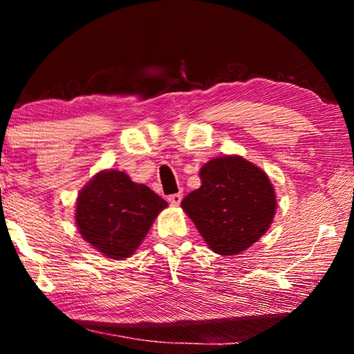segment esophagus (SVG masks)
Instances as JSON below:
<instances>
[{
	"label": "esophagus",
	"mask_w": 354,
	"mask_h": 354,
	"mask_svg": "<svg viewBox=\"0 0 354 354\" xmlns=\"http://www.w3.org/2000/svg\"><path fill=\"white\" fill-rule=\"evenodd\" d=\"M183 200V194H173L169 196V203L171 206H178Z\"/></svg>",
	"instance_id": "1"
}]
</instances>
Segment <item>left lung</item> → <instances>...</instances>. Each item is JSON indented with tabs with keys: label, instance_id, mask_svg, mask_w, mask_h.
Returning <instances> with one entry per match:
<instances>
[{
	"label": "left lung",
	"instance_id": "left-lung-1",
	"mask_svg": "<svg viewBox=\"0 0 354 354\" xmlns=\"http://www.w3.org/2000/svg\"><path fill=\"white\" fill-rule=\"evenodd\" d=\"M201 187L181 206L207 247L223 256L239 254L270 227L277 196L270 179L242 156H221L200 170Z\"/></svg>",
	"mask_w": 354,
	"mask_h": 354
}]
</instances>
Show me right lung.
<instances>
[{
    "label": "right lung",
    "instance_id": "1",
    "mask_svg": "<svg viewBox=\"0 0 354 354\" xmlns=\"http://www.w3.org/2000/svg\"><path fill=\"white\" fill-rule=\"evenodd\" d=\"M167 201L123 171L103 170L80 192L76 226L84 241L111 259H124L145 239Z\"/></svg>",
    "mask_w": 354,
    "mask_h": 354
}]
</instances>
